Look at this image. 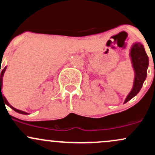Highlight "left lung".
Here are the masks:
<instances>
[{
    "label": "left lung",
    "instance_id": "1",
    "mask_svg": "<svg viewBox=\"0 0 155 155\" xmlns=\"http://www.w3.org/2000/svg\"><path fill=\"white\" fill-rule=\"evenodd\" d=\"M130 56L135 77L132 89L128 94L124 103L130 101L131 98L137 95L140 90L147 76V69L149 66V58L146 53L143 46L140 43L137 42L133 44L130 51Z\"/></svg>",
    "mask_w": 155,
    "mask_h": 155
}]
</instances>
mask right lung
Segmentation results:
<instances>
[{
	"instance_id": "1",
	"label": "right lung",
	"mask_w": 155,
	"mask_h": 155,
	"mask_svg": "<svg viewBox=\"0 0 155 155\" xmlns=\"http://www.w3.org/2000/svg\"><path fill=\"white\" fill-rule=\"evenodd\" d=\"M6 67L4 68V69H3L2 71H1V101H4L5 104H6V105H7L8 106H9V107H10L11 109H12L13 110H14V111H15L16 112H18V113H20V114H29V113H27V112H25V111H21V110H18V109H15V108L12 107V106L11 105L9 104V103H8L7 100L6 99V97H5L3 95L2 92H1V89H2V86H3V76H4V74L5 71H6Z\"/></svg>"
}]
</instances>
